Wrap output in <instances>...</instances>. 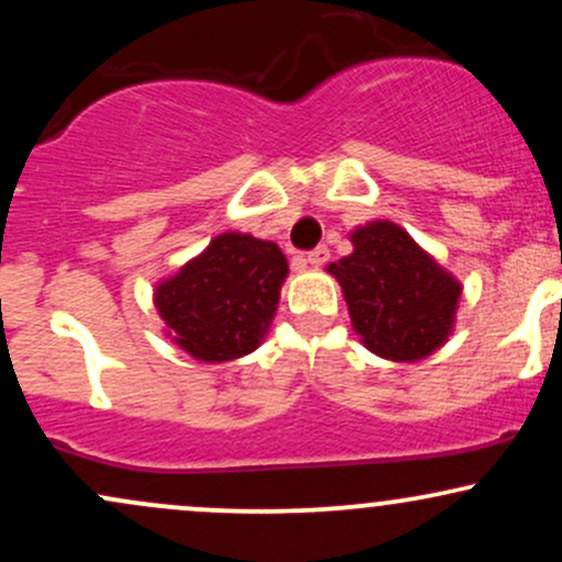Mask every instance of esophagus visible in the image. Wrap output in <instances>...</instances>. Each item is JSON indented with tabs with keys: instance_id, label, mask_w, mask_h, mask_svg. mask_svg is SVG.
<instances>
[{
	"instance_id": "esophagus-1",
	"label": "esophagus",
	"mask_w": 562,
	"mask_h": 562,
	"mask_svg": "<svg viewBox=\"0 0 562 562\" xmlns=\"http://www.w3.org/2000/svg\"><path fill=\"white\" fill-rule=\"evenodd\" d=\"M327 259H330V250H327L325 245H317V248L308 250V254H306V261L312 263V267H322V263H325Z\"/></svg>"
}]
</instances>
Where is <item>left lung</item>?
<instances>
[{
    "label": "left lung",
    "mask_w": 562,
    "mask_h": 562,
    "mask_svg": "<svg viewBox=\"0 0 562 562\" xmlns=\"http://www.w3.org/2000/svg\"><path fill=\"white\" fill-rule=\"evenodd\" d=\"M353 254L327 267L344 288L362 344L391 362H417L447 344L462 285L393 222L351 232Z\"/></svg>",
    "instance_id": "8db88e82"
}]
</instances>
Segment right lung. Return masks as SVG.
I'll return each mask as SVG.
<instances>
[{
  "instance_id": "obj_1",
  "label": "right lung",
  "mask_w": 562,
  "mask_h": 562,
  "mask_svg": "<svg viewBox=\"0 0 562 562\" xmlns=\"http://www.w3.org/2000/svg\"><path fill=\"white\" fill-rule=\"evenodd\" d=\"M288 277L280 245L224 232L203 254L156 288L166 335L200 362H229L256 351Z\"/></svg>"
}]
</instances>
